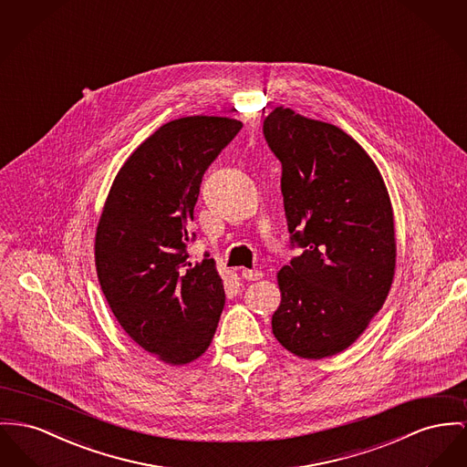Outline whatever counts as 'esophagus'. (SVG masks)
<instances>
[{"label": "esophagus", "instance_id": "34e87169", "mask_svg": "<svg viewBox=\"0 0 467 467\" xmlns=\"http://www.w3.org/2000/svg\"><path fill=\"white\" fill-rule=\"evenodd\" d=\"M264 273L262 271H256V269H244L243 271V278L248 281H258L262 280Z\"/></svg>", "mask_w": 467, "mask_h": 467}]
</instances>
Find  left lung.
<instances>
[{
  "mask_svg": "<svg viewBox=\"0 0 467 467\" xmlns=\"http://www.w3.org/2000/svg\"><path fill=\"white\" fill-rule=\"evenodd\" d=\"M264 136L281 162L290 244L303 248L278 273L273 333L299 358L335 356L367 329L391 288L389 194L370 156L337 125L276 108Z\"/></svg>",
  "mask_w": 467,
  "mask_h": 467,
  "instance_id": "obj_1",
  "label": "left lung"
}]
</instances>
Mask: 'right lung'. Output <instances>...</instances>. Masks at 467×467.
<instances>
[{
  "instance_id": "add662e5",
  "label": "right lung",
  "mask_w": 467,
  "mask_h": 467,
  "mask_svg": "<svg viewBox=\"0 0 467 467\" xmlns=\"http://www.w3.org/2000/svg\"><path fill=\"white\" fill-rule=\"evenodd\" d=\"M243 124L186 117L159 127L124 162L95 235V267L125 333L170 365L213 342L224 288L213 258L192 265L187 244L207 168Z\"/></svg>"
}]
</instances>
